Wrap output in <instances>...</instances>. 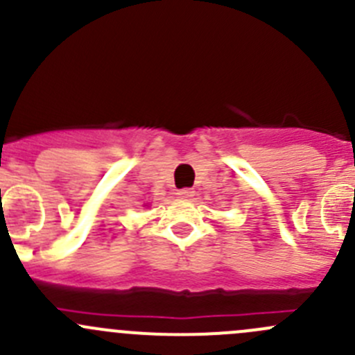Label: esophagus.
I'll use <instances>...</instances> for the list:
<instances>
[{"label":"esophagus","mask_w":355,"mask_h":355,"mask_svg":"<svg viewBox=\"0 0 355 355\" xmlns=\"http://www.w3.org/2000/svg\"><path fill=\"white\" fill-rule=\"evenodd\" d=\"M194 194H196L194 189H180V191L177 192V196L180 199H191V198H194Z\"/></svg>","instance_id":"obj_1"}]
</instances>
